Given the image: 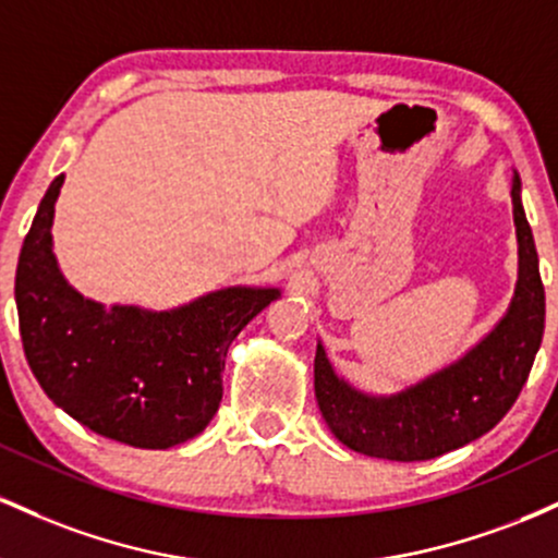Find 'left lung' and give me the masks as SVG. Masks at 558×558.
<instances>
[{
    "label": "left lung",
    "mask_w": 558,
    "mask_h": 558,
    "mask_svg": "<svg viewBox=\"0 0 558 558\" xmlns=\"http://www.w3.org/2000/svg\"><path fill=\"white\" fill-rule=\"evenodd\" d=\"M520 175L511 181L520 275L514 299L483 341L448 367L390 396H373L336 375L317 343L315 396L330 433L364 457L425 462L485 435L514 407L546 325V291L533 230L524 217Z\"/></svg>",
    "instance_id": "left-lung-1"
}]
</instances>
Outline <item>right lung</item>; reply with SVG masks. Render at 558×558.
<instances>
[{"instance_id": "add662e5", "label": "right lung", "mask_w": 558, "mask_h": 558, "mask_svg": "<svg viewBox=\"0 0 558 558\" xmlns=\"http://www.w3.org/2000/svg\"><path fill=\"white\" fill-rule=\"evenodd\" d=\"M62 183L57 175L44 194L17 259L25 360L44 393L88 430L136 448L183 444L220 407L233 338L280 288L230 286L165 312L86 299L52 248Z\"/></svg>"}]
</instances>
